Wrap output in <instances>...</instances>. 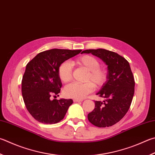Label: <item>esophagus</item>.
I'll return each instance as SVG.
<instances>
[{"label": "esophagus", "mask_w": 155, "mask_h": 155, "mask_svg": "<svg viewBox=\"0 0 155 155\" xmlns=\"http://www.w3.org/2000/svg\"><path fill=\"white\" fill-rule=\"evenodd\" d=\"M83 100H77V99H74V100H73V102H82Z\"/></svg>", "instance_id": "34e87169"}]
</instances>
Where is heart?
Listing matches in <instances>:
<instances>
[{
	"mask_svg": "<svg viewBox=\"0 0 155 155\" xmlns=\"http://www.w3.org/2000/svg\"><path fill=\"white\" fill-rule=\"evenodd\" d=\"M75 65L85 69L87 74L85 77V83H71L64 89L65 96L74 99L82 100L90 93L94 91L95 86L101 87L107 80L106 70L100 67V62L91 55H83L74 61ZM58 76L61 81L68 83L72 79V68L68 61H64L58 67Z\"/></svg>",
	"mask_w": 155,
	"mask_h": 155,
	"instance_id": "1",
	"label": "heart"
}]
</instances>
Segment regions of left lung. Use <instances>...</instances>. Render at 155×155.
Listing matches in <instances>:
<instances>
[{
  "label": "left lung",
  "mask_w": 155,
  "mask_h": 155,
  "mask_svg": "<svg viewBox=\"0 0 155 155\" xmlns=\"http://www.w3.org/2000/svg\"><path fill=\"white\" fill-rule=\"evenodd\" d=\"M82 53H91L107 65V80L96 94L104 100L95 101V108L87 118L98 127H110L123 119L133 100L135 81L130 66L122 56L106 49H87Z\"/></svg>",
  "instance_id": "left-lung-1"
}]
</instances>
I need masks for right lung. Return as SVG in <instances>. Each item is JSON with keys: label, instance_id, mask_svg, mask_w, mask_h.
Segmentation results:
<instances>
[{"label": "right lung", "instance_id": "1", "mask_svg": "<svg viewBox=\"0 0 155 155\" xmlns=\"http://www.w3.org/2000/svg\"><path fill=\"white\" fill-rule=\"evenodd\" d=\"M81 51L53 49L39 53L28 63L21 81L22 96L27 110L38 122L55 124L64 118L72 100H51L50 97L58 95L62 86L59 66Z\"/></svg>", "mask_w": 155, "mask_h": 155}]
</instances>
